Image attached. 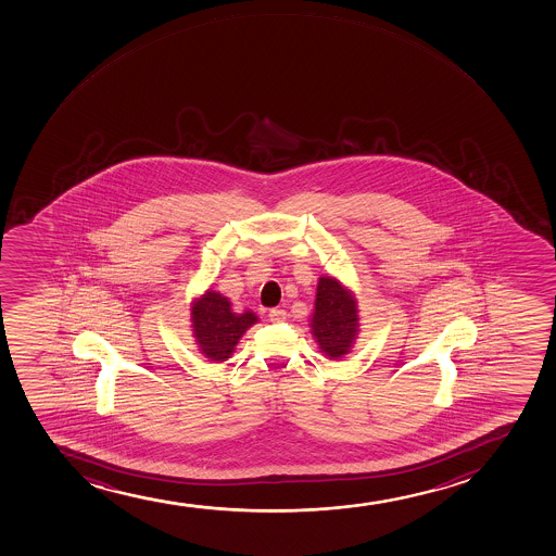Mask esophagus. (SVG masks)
<instances>
[{
    "mask_svg": "<svg viewBox=\"0 0 556 556\" xmlns=\"http://www.w3.org/2000/svg\"><path fill=\"white\" fill-rule=\"evenodd\" d=\"M268 319L273 320V323H283V320L288 319V312L281 309V307H275V309L268 312Z\"/></svg>",
    "mask_w": 556,
    "mask_h": 556,
    "instance_id": "obj_1",
    "label": "esophagus"
}]
</instances>
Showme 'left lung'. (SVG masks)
Masks as SVG:
<instances>
[{
  "instance_id": "8db88e82",
  "label": "left lung",
  "mask_w": 556,
  "mask_h": 556,
  "mask_svg": "<svg viewBox=\"0 0 556 556\" xmlns=\"http://www.w3.org/2000/svg\"><path fill=\"white\" fill-rule=\"evenodd\" d=\"M313 336L326 356L338 359L351 351L356 339L357 309L351 293L336 278L323 276L312 319Z\"/></svg>"
}]
</instances>
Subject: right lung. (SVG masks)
<instances>
[{"instance_id":"add662e5","label":"right lung","mask_w":556,"mask_h":556,"mask_svg":"<svg viewBox=\"0 0 556 556\" xmlns=\"http://www.w3.org/2000/svg\"><path fill=\"white\" fill-rule=\"evenodd\" d=\"M191 315L197 343L215 362L228 359L244 330L257 320L252 312H231L230 301L215 291L194 302Z\"/></svg>"}]
</instances>
